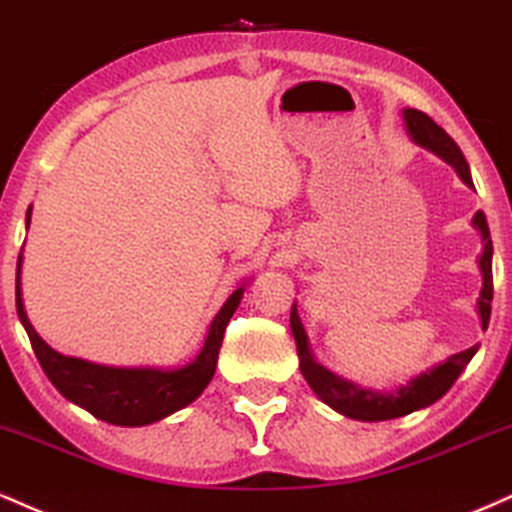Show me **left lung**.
Instances as JSON below:
<instances>
[{"label": "left lung", "mask_w": 512, "mask_h": 512, "mask_svg": "<svg viewBox=\"0 0 512 512\" xmlns=\"http://www.w3.org/2000/svg\"><path fill=\"white\" fill-rule=\"evenodd\" d=\"M402 119H405L407 134L417 146H422L431 153L438 155L441 160H446L458 177L465 182L470 189H474L470 165H467L465 155L458 148V143L450 138L446 131L438 126L429 114L405 107L402 110ZM472 227L482 237L484 251L479 256V273H482V292L477 299V314L482 321V328L486 330L491 318V299H494V275H491V258H494V244H491V232L489 222L482 210H477L472 218ZM290 328L292 338L297 342V357H299V371L306 378L311 390L326 402L328 407H333L335 412L345 414V417L357 419V422H386V419H398L405 414L424 410V407L434 405L436 400H441L443 395L453 388V383L458 381V376L467 369V364L472 362V357L477 354L479 347L474 345L470 350L453 354L446 362H438L431 369L422 371L419 376L410 378L407 383H402L395 390H371L357 386L354 381H347L333 371L326 369L323 364L316 362L314 350L309 345V335L299 321L297 304H292L290 311Z\"/></svg>", "instance_id": "obj_1"}]
</instances>
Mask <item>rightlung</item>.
<instances>
[{
  "mask_svg": "<svg viewBox=\"0 0 512 512\" xmlns=\"http://www.w3.org/2000/svg\"><path fill=\"white\" fill-rule=\"evenodd\" d=\"M30 213H26V230L30 227ZM23 249L16 266V311L26 328L35 357L50 378L52 386L64 395L66 400L114 426H148L170 417V414L184 410L191 405L208 383L213 381L215 366L225 328L230 323L239 302H242L246 282L234 290L227 302L220 306L218 314L210 321L201 350L189 364L177 369H162V366H105L86 362L78 357H66L52 350L45 340L30 326L26 306H23Z\"/></svg>",
  "mask_w": 512,
  "mask_h": 512,
  "instance_id": "add662e5",
  "label": "right lung"
}]
</instances>
